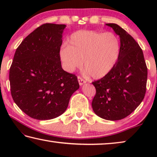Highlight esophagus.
Returning a JSON list of instances; mask_svg holds the SVG:
<instances>
[{
    "mask_svg": "<svg viewBox=\"0 0 157 157\" xmlns=\"http://www.w3.org/2000/svg\"><path fill=\"white\" fill-rule=\"evenodd\" d=\"M78 79L79 84V85H80V86H82V84H84V83H86V81L85 80V79H84L82 78H81L80 76H78Z\"/></svg>",
    "mask_w": 157,
    "mask_h": 157,
    "instance_id": "esophagus-1",
    "label": "esophagus"
}]
</instances>
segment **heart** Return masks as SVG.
<instances>
[{"mask_svg": "<svg viewBox=\"0 0 157 157\" xmlns=\"http://www.w3.org/2000/svg\"><path fill=\"white\" fill-rule=\"evenodd\" d=\"M121 41L113 33L79 30L73 33L60 50L63 66L73 72L84 62V68L92 78H102L118 62L121 54Z\"/></svg>", "mask_w": 157, "mask_h": 157, "instance_id": "obj_1", "label": "heart"}]
</instances>
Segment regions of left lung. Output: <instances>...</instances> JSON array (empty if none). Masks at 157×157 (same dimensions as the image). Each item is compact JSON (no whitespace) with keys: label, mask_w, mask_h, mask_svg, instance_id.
<instances>
[{"label":"left lung","mask_w":157,"mask_h":157,"mask_svg":"<svg viewBox=\"0 0 157 157\" xmlns=\"http://www.w3.org/2000/svg\"><path fill=\"white\" fill-rule=\"evenodd\" d=\"M120 36L118 62L107 75L92 82L96 94L92 101L95 113L108 121L131 114L141 103L146 92L147 68L139 44L116 23H107Z\"/></svg>","instance_id":"left-lung-1"}]
</instances>
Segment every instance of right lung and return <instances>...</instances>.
I'll list each match as a JSON object with an SVG mask.
<instances>
[{"mask_svg": "<svg viewBox=\"0 0 157 157\" xmlns=\"http://www.w3.org/2000/svg\"><path fill=\"white\" fill-rule=\"evenodd\" d=\"M66 25L44 23L23 39L16 50L10 68V83L14 102L36 120L58 117L68 107L79 89L75 74L63 71L60 48Z\"/></svg>", "mask_w": 157, "mask_h": 157, "instance_id": "add662e5", "label": "right lung"}]
</instances>
